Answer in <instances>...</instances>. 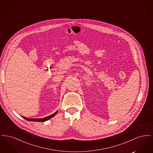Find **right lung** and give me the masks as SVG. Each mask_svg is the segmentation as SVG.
I'll use <instances>...</instances> for the list:
<instances>
[{"label":"right lung","instance_id":"1","mask_svg":"<svg viewBox=\"0 0 153 153\" xmlns=\"http://www.w3.org/2000/svg\"><path fill=\"white\" fill-rule=\"evenodd\" d=\"M58 111H57L56 112H54V114H51V115L48 116V117H45L44 118H39V119H31V118H27L26 117H22L23 118H24L25 119L28 120V121H30V122H45L48 120L49 119H51V117H54L58 112Z\"/></svg>","mask_w":153,"mask_h":153}]
</instances>
